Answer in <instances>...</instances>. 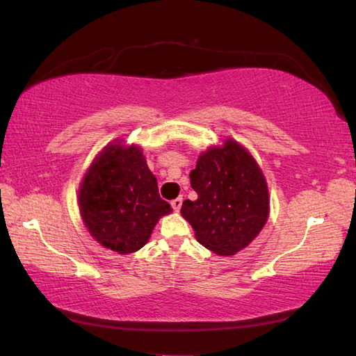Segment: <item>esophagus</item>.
Masks as SVG:
<instances>
[{
	"instance_id": "34e87169",
	"label": "esophagus",
	"mask_w": 356,
	"mask_h": 356,
	"mask_svg": "<svg viewBox=\"0 0 356 356\" xmlns=\"http://www.w3.org/2000/svg\"><path fill=\"white\" fill-rule=\"evenodd\" d=\"M171 207H172L174 211H179L180 207H182V197H177V199L171 200Z\"/></svg>"
}]
</instances>
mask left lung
<instances>
[{"label": "left lung", "mask_w": 356, "mask_h": 356, "mask_svg": "<svg viewBox=\"0 0 356 356\" xmlns=\"http://www.w3.org/2000/svg\"><path fill=\"white\" fill-rule=\"evenodd\" d=\"M196 200H185L184 218L196 239L216 254L232 256L250 245L270 213L267 180L254 157L233 138L210 146L190 172Z\"/></svg>", "instance_id": "left-lung-1"}]
</instances>
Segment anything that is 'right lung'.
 Returning a JSON list of instances; mask_svg holds the SVG:
<instances>
[{"mask_svg": "<svg viewBox=\"0 0 356 356\" xmlns=\"http://www.w3.org/2000/svg\"><path fill=\"white\" fill-rule=\"evenodd\" d=\"M79 208L89 234L118 254L140 250L159 219L171 213L140 146L123 140L106 145L92 160L80 184Z\"/></svg>", "mask_w": 356, "mask_h": 356, "instance_id": "add662e5", "label": "right lung"}]
</instances>
